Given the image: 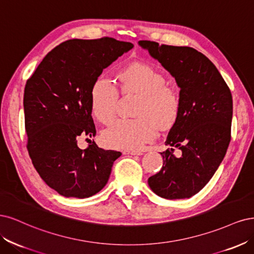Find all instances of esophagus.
Returning a JSON list of instances; mask_svg holds the SVG:
<instances>
[{
	"mask_svg": "<svg viewBox=\"0 0 254 254\" xmlns=\"http://www.w3.org/2000/svg\"><path fill=\"white\" fill-rule=\"evenodd\" d=\"M124 154H127V155H142V153L141 152H139V151H125L124 152Z\"/></svg>",
	"mask_w": 254,
	"mask_h": 254,
	"instance_id": "obj_1",
	"label": "esophagus"
}]
</instances>
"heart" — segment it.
Segmentation results:
<instances>
[{
	"instance_id": "heart-1",
	"label": "heart",
	"mask_w": 254,
	"mask_h": 254,
	"mask_svg": "<svg viewBox=\"0 0 254 254\" xmlns=\"http://www.w3.org/2000/svg\"><path fill=\"white\" fill-rule=\"evenodd\" d=\"M120 82L125 93L141 95L136 114L139 118H120L106 128L102 140L109 148L135 151L158 136L162 128L173 126L181 113L182 99L177 89L167 83L163 73L146 63L136 62L120 71ZM119 89L114 81L104 75L98 76L91 88V109L102 124H109L116 116Z\"/></svg>"
}]
</instances>
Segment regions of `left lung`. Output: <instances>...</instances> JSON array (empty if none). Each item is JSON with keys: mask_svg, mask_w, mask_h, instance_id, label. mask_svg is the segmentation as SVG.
Returning <instances> with one entry per match:
<instances>
[{"mask_svg": "<svg viewBox=\"0 0 254 254\" xmlns=\"http://www.w3.org/2000/svg\"><path fill=\"white\" fill-rule=\"evenodd\" d=\"M139 45L149 51L181 87L182 108L160 153L161 170L148 179L154 193L167 199L189 198L206 186L223 161L231 140L232 95L215 65L188 46L148 40Z\"/></svg>", "mask_w": 254, "mask_h": 254, "instance_id": "1", "label": "left lung"}]
</instances>
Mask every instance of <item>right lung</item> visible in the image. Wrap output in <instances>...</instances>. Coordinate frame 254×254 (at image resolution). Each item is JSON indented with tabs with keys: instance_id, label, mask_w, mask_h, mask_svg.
Listing matches in <instances>:
<instances>
[{
	"instance_id": "add662e5",
	"label": "right lung",
	"mask_w": 254,
	"mask_h": 254,
	"mask_svg": "<svg viewBox=\"0 0 254 254\" xmlns=\"http://www.w3.org/2000/svg\"><path fill=\"white\" fill-rule=\"evenodd\" d=\"M133 46L110 37L67 40L48 53L27 80L23 104L29 157L46 185L65 197L86 198L102 190L120 157V152L105 151L94 141L81 150L78 137L96 135L95 79Z\"/></svg>"
}]
</instances>
